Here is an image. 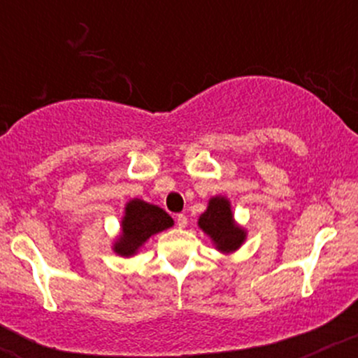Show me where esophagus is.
Wrapping results in <instances>:
<instances>
[{
    "label": "esophagus",
    "instance_id": "obj_1",
    "mask_svg": "<svg viewBox=\"0 0 358 358\" xmlns=\"http://www.w3.org/2000/svg\"><path fill=\"white\" fill-rule=\"evenodd\" d=\"M188 224V219L187 215H183V213H180V215H176V225H178V229H185Z\"/></svg>",
    "mask_w": 358,
    "mask_h": 358
}]
</instances>
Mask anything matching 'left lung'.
I'll list each match as a JSON object with an SVG mask.
<instances>
[{"instance_id":"left-lung-1","label":"left lung","mask_w":358,"mask_h":358,"mask_svg":"<svg viewBox=\"0 0 358 358\" xmlns=\"http://www.w3.org/2000/svg\"><path fill=\"white\" fill-rule=\"evenodd\" d=\"M199 227L210 237L215 249L224 254L239 249L248 237L244 229L234 220L231 202L220 195L208 200L207 210L199 219Z\"/></svg>"}]
</instances>
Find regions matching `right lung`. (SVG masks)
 Here are the masks:
<instances>
[{"mask_svg":"<svg viewBox=\"0 0 358 358\" xmlns=\"http://www.w3.org/2000/svg\"><path fill=\"white\" fill-rule=\"evenodd\" d=\"M171 225L173 219L158 205L139 199L129 200L121 220V234L114 242L113 250L122 257L134 256L151 236L166 231Z\"/></svg>","mask_w":358,"mask_h":358,"instance_id":"right-lung-1","label":"right lung"}]
</instances>
